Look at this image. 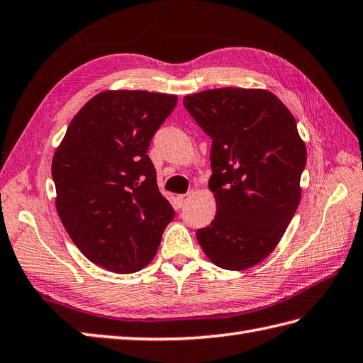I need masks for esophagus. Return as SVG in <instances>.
<instances>
[{"mask_svg": "<svg viewBox=\"0 0 363 363\" xmlns=\"http://www.w3.org/2000/svg\"><path fill=\"white\" fill-rule=\"evenodd\" d=\"M191 196H192V192H189V194H182V196H179L177 197V200H179V205L180 206H184L188 203V200L191 199Z\"/></svg>", "mask_w": 363, "mask_h": 363, "instance_id": "1", "label": "esophagus"}]
</instances>
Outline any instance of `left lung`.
<instances>
[{
  "label": "left lung",
  "mask_w": 363,
  "mask_h": 363,
  "mask_svg": "<svg viewBox=\"0 0 363 363\" xmlns=\"http://www.w3.org/2000/svg\"><path fill=\"white\" fill-rule=\"evenodd\" d=\"M183 106L213 140L217 213L197 230L199 244L217 267H253L278 245L301 199L306 146L295 118L275 94L252 88L189 94Z\"/></svg>",
  "instance_id": "obj_1"
}]
</instances>
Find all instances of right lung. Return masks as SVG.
Here are the masks:
<instances>
[{
	"instance_id": "add662e5",
	"label": "right lung",
	"mask_w": 363,
	"mask_h": 363,
	"mask_svg": "<svg viewBox=\"0 0 363 363\" xmlns=\"http://www.w3.org/2000/svg\"><path fill=\"white\" fill-rule=\"evenodd\" d=\"M177 96L102 91L72 118L52 158L55 208L93 264L133 273L154 259L175 211L161 196L149 144Z\"/></svg>"
}]
</instances>
